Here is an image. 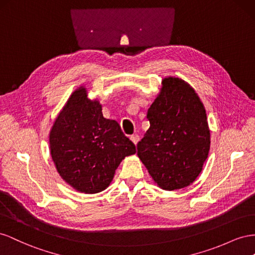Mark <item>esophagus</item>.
Listing matches in <instances>:
<instances>
[{
    "label": "esophagus",
    "mask_w": 255,
    "mask_h": 255,
    "mask_svg": "<svg viewBox=\"0 0 255 255\" xmlns=\"http://www.w3.org/2000/svg\"><path fill=\"white\" fill-rule=\"evenodd\" d=\"M130 140L132 141L133 144H136L137 142H139L140 137H139V135H137V134H132V135H130Z\"/></svg>",
    "instance_id": "esophagus-1"
}]
</instances>
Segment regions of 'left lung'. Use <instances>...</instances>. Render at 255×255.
<instances>
[{
    "label": "left lung",
    "mask_w": 255,
    "mask_h": 255,
    "mask_svg": "<svg viewBox=\"0 0 255 255\" xmlns=\"http://www.w3.org/2000/svg\"><path fill=\"white\" fill-rule=\"evenodd\" d=\"M149 128L136 155L163 190L188 187L208 157L210 132L204 105L193 87L177 77L162 79L147 110Z\"/></svg>",
    "instance_id": "obj_1"
}]
</instances>
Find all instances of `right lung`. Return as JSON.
Instances as JSON below:
<instances>
[{
  "instance_id": "add662e5",
  "label": "right lung",
  "mask_w": 255,
  "mask_h": 255,
  "mask_svg": "<svg viewBox=\"0 0 255 255\" xmlns=\"http://www.w3.org/2000/svg\"><path fill=\"white\" fill-rule=\"evenodd\" d=\"M50 154L60 176L75 190L104 191L123 159L135 154L134 144L119 123L103 115L98 99L85 86L71 94L49 134Z\"/></svg>"
}]
</instances>
